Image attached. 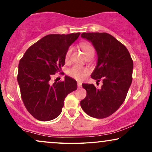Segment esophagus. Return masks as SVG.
Returning a JSON list of instances; mask_svg holds the SVG:
<instances>
[{
	"mask_svg": "<svg viewBox=\"0 0 152 152\" xmlns=\"http://www.w3.org/2000/svg\"><path fill=\"white\" fill-rule=\"evenodd\" d=\"M81 85H82L81 82H79V81H78V82H77V86H78V88H80V87H81Z\"/></svg>",
	"mask_w": 152,
	"mask_h": 152,
	"instance_id": "1",
	"label": "esophagus"
}]
</instances>
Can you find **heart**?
<instances>
[{
  "mask_svg": "<svg viewBox=\"0 0 152 152\" xmlns=\"http://www.w3.org/2000/svg\"><path fill=\"white\" fill-rule=\"evenodd\" d=\"M80 47L83 50L84 55L87 57L88 55L91 53H94V49L90 44L88 43H83L80 45ZM72 53V48H69L67 50L66 54H65V61L69 62L70 60L71 55ZM67 74L71 77L74 78V79L81 81L85 78L87 75L89 74V69L86 67L79 66V65H74L71 67L69 69L67 72Z\"/></svg>",
  "mask_w": 152,
  "mask_h": 152,
  "instance_id": "heart-1",
  "label": "heart"
}]
</instances>
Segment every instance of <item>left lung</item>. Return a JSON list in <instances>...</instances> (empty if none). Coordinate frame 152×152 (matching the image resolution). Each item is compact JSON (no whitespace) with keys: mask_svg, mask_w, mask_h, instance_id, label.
Segmentation results:
<instances>
[{"mask_svg":"<svg viewBox=\"0 0 152 152\" xmlns=\"http://www.w3.org/2000/svg\"><path fill=\"white\" fill-rule=\"evenodd\" d=\"M81 37L93 43L98 57L91 78L103 84L98 89L93 84L83 83L87 95L80 107L91 117L107 118L126 99L132 80L133 62L126 46L110 34L83 33Z\"/></svg>","mask_w":152,"mask_h":152,"instance_id":"8db88e82","label":"left lung"}]
</instances>
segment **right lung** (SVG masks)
Instances as JSON below:
<instances>
[{
	"label": "right lung",
	"mask_w": 152,
	"mask_h": 152,
	"mask_svg": "<svg viewBox=\"0 0 152 152\" xmlns=\"http://www.w3.org/2000/svg\"><path fill=\"white\" fill-rule=\"evenodd\" d=\"M80 33L50 34L33 44L19 63L17 81L27 111L37 120L48 121L62 112L65 97L77 89L73 78L50 84L54 74L64 65L65 54Z\"/></svg>",
	"instance_id": "1"
}]
</instances>
